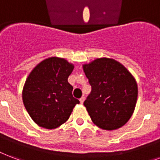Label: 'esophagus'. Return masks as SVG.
I'll list each match as a JSON object with an SVG mask.
<instances>
[{
	"mask_svg": "<svg viewBox=\"0 0 160 160\" xmlns=\"http://www.w3.org/2000/svg\"><path fill=\"white\" fill-rule=\"evenodd\" d=\"M84 101H85V97H81V98L80 99V102L81 103V104H83Z\"/></svg>",
	"mask_w": 160,
	"mask_h": 160,
	"instance_id": "34e87169",
	"label": "esophagus"
}]
</instances>
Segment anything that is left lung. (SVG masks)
<instances>
[{"instance_id":"obj_1","label":"left lung","mask_w":160,"mask_h":160,"mask_svg":"<svg viewBox=\"0 0 160 160\" xmlns=\"http://www.w3.org/2000/svg\"><path fill=\"white\" fill-rule=\"evenodd\" d=\"M91 91L84 102L96 126L104 130L122 127L132 115L138 85L131 73L112 58H96L83 65Z\"/></svg>"}]
</instances>
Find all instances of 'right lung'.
I'll list each match as a JSON object with an SVG mask.
<instances>
[{
	"instance_id": "1",
	"label": "right lung",
	"mask_w": 160,
	"mask_h": 160,
	"mask_svg": "<svg viewBox=\"0 0 160 160\" xmlns=\"http://www.w3.org/2000/svg\"><path fill=\"white\" fill-rule=\"evenodd\" d=\"M74 65L64 58L52 57L38 64L29 74L22 101L31 118L41 128L53 129L64 123L80 101L73 97L68 77Z\"/></svg>"
}]
</instances>
